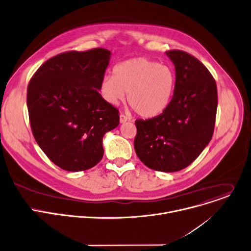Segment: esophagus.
Masks as SVG:
<instances>
[{
	"label": "esophagus",
	"instance_id": "34e87169",
	"mask_svg": "<svg viewBox=\"0 0 251 251\" xmlns=\"http://www.w3.org/2000/svg\"><path fill=\"white\" fill-rule=\"evenodd\" d=\"M128 121V119L125 116V115H121L120 116V122H121V124H125V123H126Z\"/></svg>",
	"mask_w": 251,
	"mask_h": 251
}]
</instances>
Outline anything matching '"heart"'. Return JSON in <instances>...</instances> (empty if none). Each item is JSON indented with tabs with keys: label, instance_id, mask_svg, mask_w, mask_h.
<instances>
[{
	"label": "heart",
	"instance_id": "1",
	"mask_svg": "<svg viewBox=\"0 0 251 251\" xmlns=\"http://www.w3.org/2000/svg\"><path fill=\"white\" fill-rule=\"evenodd\" d=\"M115 75L100 80V95L110 104L127 102L143 118H154L169 105L176 86L174 71L147 58H134L118 65Z\"/></svg>",
	"mask_w": 251,
	"mask_h": 251
}]
</instances>
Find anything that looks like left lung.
I'll use <instances>...</instances> for the list:
<instances>
[{
  "instance_id": "left-lung-1",
  "label": "left lung",
  "mask_w": 251,
  "mask_h": 251,
  "mask_svg": "<svg viewBox=\"0 0 251 251\" xmlns=\"http://www.w3.org/2000/svg\"><path fill=\"white\" fill-rule=\"evenodd\" d=\"M165 53L176 69L174 96L162 114L135 122L134 150L148 168L175 173L185 169L209 144L217 89L208 70L191 54L178 50Z\"/></svg>"
}]
</instances>
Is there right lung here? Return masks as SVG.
<instances>
[{
    "mask_svg": "<svg viewBox=\"0 0 251 251\" xmlns=\"http://www.w3.org/2000/svg\"><path fill=\"white\" fill-rule=\"evenodd\" d=\"M111 52L68 51L45 62L27 87L35 140L62 170L92 169L103 155V135L120 124L119 110L100 94Z\"/></svg>",
    "mask_w": 251,
    "mask_h": 251,
    "instance_id": "right-lung-1",
    "label": "right lung"
}]
</instances>
